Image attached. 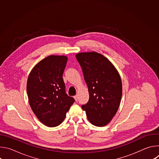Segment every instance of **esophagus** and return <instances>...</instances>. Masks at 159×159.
Returning <instances> with one entry per match:
<instances>
[{"mask_svg":"<svg viewBox=\"0 0 159 159\" xmlns=\"http://www.w3.org/2000/svg\"><path fill=\"white\" fill-rule=\"evenodd\" d=\"M74 99H75V101H78V99H79V98H78V96L77 95H76V96H75L74 97Z\"/></svg>","mask_w":159,"mask_h":159,"instance_id":"esophagus-1","label":"esophagus"}]
</instances>
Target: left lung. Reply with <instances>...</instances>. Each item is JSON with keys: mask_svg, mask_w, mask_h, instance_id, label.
Masks as SVG:
<instances>
[{"mask_svg": "<svg viewBox=\"0 0 159 159\" xmlns=\"http://www.w3.org/2000/svg\"><path fill=\"white\" fill-rule=\"evenodd\" d=\"M88 87L89 99L82 108L88 120L96 126L107 125L116 115L122 96L119 72L102 55L93 52L75 55Z\"/></svg>", "mask_w": 159, "mask_h": 159, "instance_id": "left-lung-1", "label": "left lung"}]
</instances>
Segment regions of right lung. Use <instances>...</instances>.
<instances>
[{
	"label": "right lung",
	"instance_id": "obj_1",
	"mask_svg": "<svg viewBox=\"0 0 159 159\" xmlns=\"http://www.w3.org/2000/svg\"><path fill=\"white\" fill-rule=\"evenodd\" d=\"M68 58L50 55L31 70L27 81L30 105L44 125L55 127L64 120L75 100L65 93L62 77Z\"/></svg>",
	"mask_w": 159,
	"mask_h": 159
}]
</instances>
